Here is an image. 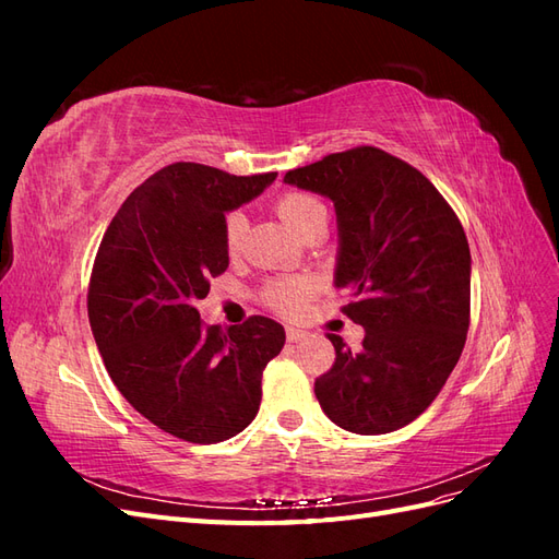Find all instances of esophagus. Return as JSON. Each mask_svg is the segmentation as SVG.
Segmentation results:
<instances>
[{
    "instance_id": "1",
    "label": "esophagus",
    "mask_w": 559,
    "mask_h": 559,
    "mask_svg": "<svg viewBox=\"0 0 559 559\" xmlns=\"http://www.w3.org/2000/svg\"><path fill=\"white\" fill-rule=\"evenodd\" d=\"M306 335H308V331H302L298 326H286V341H289V343H298Z\"/></svg>"
}]
</instances>
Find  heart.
<instances>
[{
  "instance_id": "b5f03b06",
  "label": "heart",
  "mask_w": 559,
  "mask_h": 559,
  "mask_svg": "<svg viewBox=\"0 0 559 559\" xmlns=\"http://www.w3.org/2000/svg\"><path fill=\"white\" fill-rule=\"evenodd\" d=\"M277 214L282 222L289 226L296 235L300 228L310 222V216L319 210H324V205L308 193H284L277 205ZM245 228H247V218L242 212H228L226 222H224V238L226 247L230 251L238 249L245 238ZM306 298H308V284L300 280H280L267 286L265 292V302L273 310L286 314V317H296L306 308Z\"/></svg>"
}]
</instances>
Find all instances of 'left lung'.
<instances>
[{
    "label": "left lung",
    "instance_id": "8db88e82",
    "mask_svg": "<svg viewBox=\"0 0 559 559\" xmlns=\"http://www.w3.org/2000/svg\"><path fill=\"white\" fill-rule=\"evenodd\" d=\"M333 200L335 286L364 326L359 352L329 333L335 364L314 382L331 421L378 436L425 413L462 357L471 317V251L460 218L413 165L376 146L284 175Z\"/></svg>",
    "mask_w": 559,
    "mask_h": 559
}]
</instances>
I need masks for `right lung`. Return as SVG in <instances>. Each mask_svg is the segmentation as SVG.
Returning a JSON list of instances; mask_svg holds the SVG:
<instances>
[{"instance_id": "right-lung-1", "label": "right lung", "mask_w": 559, "mask_h": 559, "mask_svg": "<svg viewBox=\"0 0 559 559\" xmlns=\"http://www.w3.org/2000/svg\"><path fill=\"white\" fill-rule=\"evenodd\" d=\"M275 177L167 165L128 195L97 249L88 319L107 373L134 411L181 441L240 433L259 413L263 368L284 347L275 319L222 331L195 310L228 267L226 212Z\"/></svg>"}]
</instances>
